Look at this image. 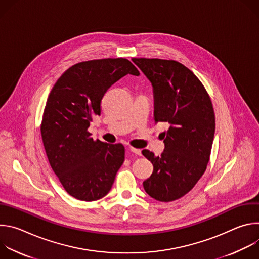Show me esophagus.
<instances>
[{
	"label": "esophagus",
	"instance_id": "esophagus-1",
	"mask_svg": "<svg viewBox=\"0 0 259 259\" xmlns=\"http://www.w3.org/2000/svg\"><path fill=\"white\" fill-rule=\"evenodd\" d=\"M130 152L132 154H135L137 156H141V151L138 150V149H134V147H130Z\"/></svg>",
	"mask_w": 259,
	"mask_h": 259
}]
</instances>
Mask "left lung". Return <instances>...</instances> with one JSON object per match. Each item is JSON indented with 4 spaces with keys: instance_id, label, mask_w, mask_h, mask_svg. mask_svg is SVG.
<instances>
[{
    "instance_id": "1",
    "label": "left lung",
    "mask_w": 259,
    "mask_h": 259,
    "mask_svg": "<svg viewBox=\"0 0 259 259\" xmlns=\"http://www.w3.org/2000/svg\"><path fill=\"white\" fill-rule=\"evenodd\" d=\"M152 83L155 122L169 125L163 132L161 157L143 150L154 171L143 181L147 195L160 202L175 201L188 194L204 174L215 132L214 109L201 81L175 60L133 58Z\"/></svg>"
}]
</instances>
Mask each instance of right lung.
Masks as SVG:
<instances>
[{
  "label": "right lung",
  "mask_w": 259,
  "mask_h": 259,
  "mask_svg": "<svg viewBox=\"0 0 259 259\" xmlns=\"http://www.w3.org/2000/svg\"><path fill=\"white\" fill-rule=\"evenodd\" d=\"M128 73L139 76L126 58L79 62L62 73L48 96L41 124L46 155L66 193L78 200L107 195L124 163L123 144L93 140L88 128L100 116L104 93Z\"/></svg>",
  "instance_id": "obj_1"
}]
</instances>
